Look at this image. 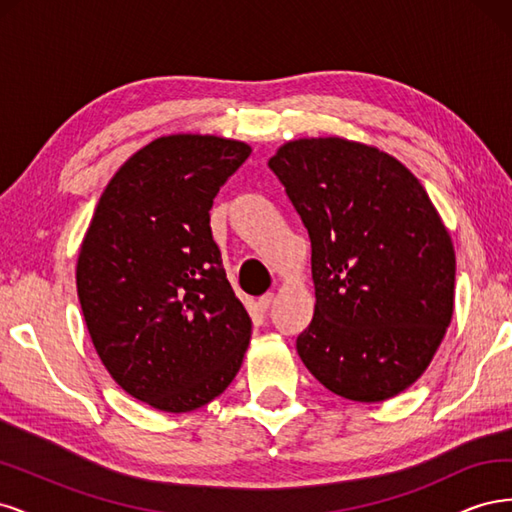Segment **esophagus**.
Returning <instances> with one entry per match:
<instances>
[{
    "mask_svg": "<svg viewBox=\"0 0 512 512\" xmlns=\"http://www.w3.org/2000/svg\"><path fill=\"white\" fill-rule=\"evenodd\" d=\"M271 303H273V292H267V294H262V297L258 299V309L260 312H269L271 309Z\"/></svg>",
    "mask_w": 512,
    "mask_h": 512,
    "instance_id": "34e87169",
    "label": "esophagus"
}]
</instances>
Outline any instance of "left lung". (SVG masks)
Listing matches in <instances>:
<instances>
[{
	"instance_id": "1",
	"label": "left lung",
	"mask_w": 512,
	"mask_h": 512,
	"mask_svg": "<svg viewBox=\"0 0 512 512\" xmlns=\"http://www.w3.org/2000/svg\"><path fill=\"white\" fill-rule=\"evenodd\" d=\"M312 241L314 318L297 352L339 397L378 404L425 374L455 312V247L410 170L342 136L269 160Z\"/></svg>"
}]
</instances>
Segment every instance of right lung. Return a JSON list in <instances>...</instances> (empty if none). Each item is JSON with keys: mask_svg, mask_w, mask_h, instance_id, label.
I'll return each instance as SVG.
<instances>
[{"mask_svg": "<svg viewBox=\"0 0 512 512\" xmlns=\"http://www.w3.org/2000/svg\"><path fill=\"white\" fill-rule=\"evenodd\" d=\"M250 153L213 134L156 138L108 181L83 237L76 292L91 342L121 389L156 410L203 408L241 369L252 320L209 209Z\"/></svg>", "mask_w": 512, "mask_h": 512, "instance_id": "add662e5", "label": "right lung"}]
</instances>
